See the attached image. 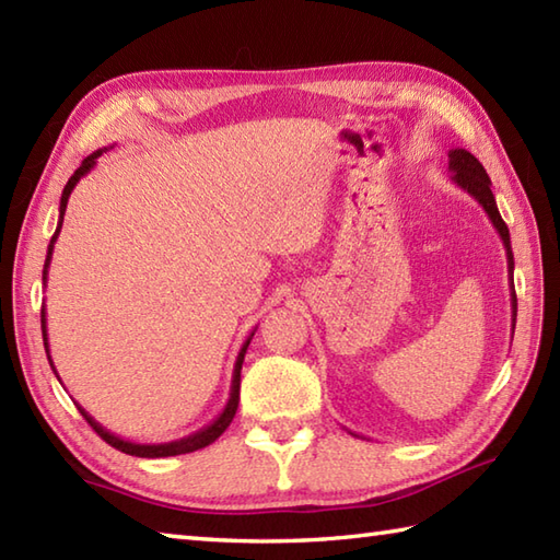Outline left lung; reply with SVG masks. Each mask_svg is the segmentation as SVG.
Here are the masks:
<instances>
[{
  "label": "left lung",
  "mask_w": 560,
  "mask_h": 560,
  "mask_svg": "<svg viewBox=\"0 0 560 560\" xmlns=\"http://www.w3.org/2000/svg\"><path fill=\"white\" fill-rule=\"evenodd\" d=\"M450 180L464 192L474 197L489 213L493 229L501 235L505 245V257H508V279H510V305H513V331H515V319H517V295H515V283H513V271H515V259H513V247H510V231L505 221L501 219V211H498L495 197L491 192V177L486 173L483 165L477 156H471L467 149H450Z\"/></svg>",
  "instance_id": "1"
}]
</instances>
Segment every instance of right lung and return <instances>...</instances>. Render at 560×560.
Instances as JSON below:
<instances>
[{
	"label": "right lung",
	"instance_id": "1",
	"mask_svg": "<svg viewBox=\"0 0 560 560\" xmlns=\"http://www.w3.org/2000/svg\"><path fill=\"white\" fill-rule=\"evenodd\" d=\"M105 151H108V149H98V151H93L91 156L83 159V161H81V165H79V168L74 171V175L69 177V183H67V185H65V189H62V199H59V221H57V229H55L52 241H50V245H47V257H45V267H43V287H45V283H47V269H50V259H52L55 241H57L59 231H62V221H65V211H67V201H69L71 189L77 187V183L81 180L83 175L91 173V168H93V165H96L98 156H103ZM45 325H47V323H45V305H43V311H40L43 343H45L47 361H50L52 371H55V363H52V359H50V343H47V327H45ZM255 329H257V327H255ZM255 329L249 331V337L243 341L241 351H237V359H235V365H233V380H231V395H229V401H225L223 411H221V413L217 416V419H213L209 425L199 428V431H197V433H192V435H185V438H180V440H171V443H159V445L132 443V440H125V438H120V435L110 433L108 428H103V425H101L96 419H93V416H91L86 409L79 407V404H77V409L81 411L83 419H86V421L91 423L93 431H96V433H98V435L105 440V443L113 445L115 450L125 452V455H135V457H149V459H153V457H173V455H185V452H195V450L207 447V445H211L213 440H217V438H219V435L225 431V428L231 425L233 416H235V411H237V401H241V368H243V361H245V351H247V347H249V339L255 337ZM55 375H57V371H55ZM57 380H59V375H57Z\"/></svg>",
	"mask_w": 560,
	"mask_h": 560
}]
</instances>
